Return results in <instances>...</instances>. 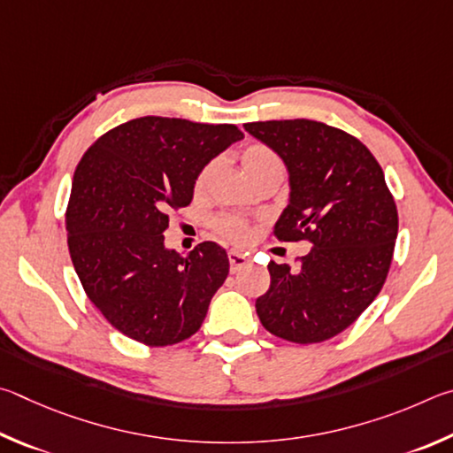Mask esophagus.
I'll return each mask as SVG.
<instances>
[{"mask_svg": "<svg viewBox=\"0 0 453 453\" xmlns=\"http://www.w3.org/2000/svg\"><path fill=\"white\" fill-rule=\"evenodd\" d=\"M228 263H231V273H236V271H241L242 266L249 265V258H247V255H242V252L231 250L228 252Z\"/></svg>", "mask_w": 453, "mask_h": 453, "instance_id": "esophagus-1", "label": "esophagus"}]
</instances>
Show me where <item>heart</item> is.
Wrapping results in <instances>:
<instances>
[{
  "label": "heart",
  "mask_w": 453,
  "mask_h": 453,
  "mask_svg": "<svg viewBox=\"0 0 453 453\" xmlns=\"http://www.w3.org/2000/svg\"><path fill=\"white\" fill-rule=\"evenodd\" d=\"M241 161H242L244 171H247V174L252 180L258 179L260 174H266L271 171H282L280 157L276 155L271 147L265 145V142H249V145L241 150ZM212 171H214V161L206 163L203 169L198 171L193 185L195 195L204 193ZM212 226L220 236H225V239L236 244H247L252 239L250 222L247 219L239 217V214H219V217L212 220Z\"/></svg>",
  "instance_id": "b5f03b06"
}]
</instances>
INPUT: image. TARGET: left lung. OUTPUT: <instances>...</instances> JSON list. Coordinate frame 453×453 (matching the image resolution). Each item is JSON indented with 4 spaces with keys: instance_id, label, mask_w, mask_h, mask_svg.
Segmentation results:
<instances>
[{
    "instance_id": "8db88e82",
    "label": "left lung",
    "mask_w": 453,
    "mask_h": 453,
    "mask_svg": "<svg viewBox=\"0 0 453 453\" xmlns=\"http://www.w3.org/2000/svg\"><path fill=\"white\" fill-rule=\"evenodd\" d=\"M244 129L290 173V203L274 236L312 244L298 268L268 263L271 288L257 298V314L288 342H324L358 320L382 290L398 236L395 201L382 166L350 133L312 119Z\"/></svg>"
}]
</instances>
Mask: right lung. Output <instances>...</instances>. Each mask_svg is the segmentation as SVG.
<instances>
[{"label": "right lung", "instance_id": "obj_1", "mask_svg": "<svg viewBox=\"0 0 453 453\" xmlns=\"http://www.w3.org/2000/svg\"><path fill=\"white\" fill-rule=\"evenodd\" d=\"M244 134L236 125L131 119L93 142L71 187L65 231L85 295L111 326L158 348L201 328L228 276L217 242L165 249L169 212L188 206L198 171Z\"/></svg>", "mask_w": 453, "mask_h": 453}]
</instances>
